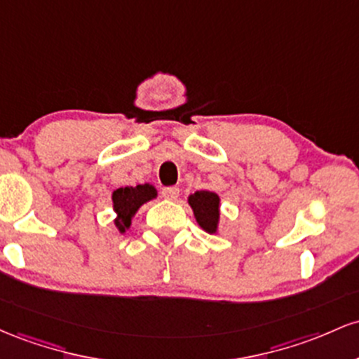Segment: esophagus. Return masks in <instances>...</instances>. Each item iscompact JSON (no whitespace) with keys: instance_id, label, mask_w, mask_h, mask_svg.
Segmentation results:
<instances>
[{"instance_id":"34e87169","label":"esophagus","mask_w":359,"mask_h":359,"mask_svg":"<svg viewBox=\"0 0 359 359\" xmlns=\"http://www.w3.org/2000/svg\"><path fill=\"white\" fill-rule=\"evenodd\" d=\"M161 193H163V196L166 200H176L180 195V188L178 187H164Z\"/></svg>"}]
</instances>
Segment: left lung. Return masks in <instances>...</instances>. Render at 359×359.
Returning <instances> with one entry per match:
<instances>
[{
	"mask_svg": "<svg viewBox=\"0 0 359 359\" xmlns=\"http://www.w3.org/2000/svg\"><path fill=\"white\" fill-rule=\"evenodd\" d=\"M219 196L215 193L205 190L193 193L188 198V203L195 212L196 222L203 231L210 233L217 231V224H219Z\"/></svg>",
	"mask_w": 359,
	"mask_h": 359,
	"instance_id": "left-lung-1",
	"label": "left lung"
}]
</instances>
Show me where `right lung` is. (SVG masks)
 <instances>
[{"label": "right lung", "mask_w": 359, "mask_h": 359, "mask_svg": "<svg viewBox=\"0 0 359 359\" xmlns=\"http://www.w3.org/2000/svg\"><path fill=\"white\" fill-rule=\"evenodd\" d=\"M156 198V188L151 184H137V187L118 188L114 191V208L118 213V219L115 220L120 232H126L130 227L132 215L139 210L140 205Z\"/></svg>", "instance_id": "right-lung-1"}]
</instances>
